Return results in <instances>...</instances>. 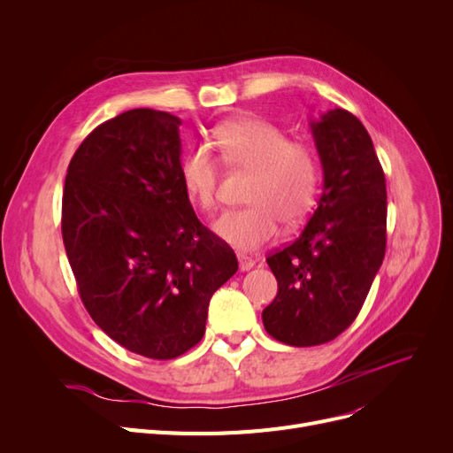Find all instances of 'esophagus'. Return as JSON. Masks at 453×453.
<instances>
[{"label": "esophagus", "mask_w": 453, "mask_h": 453, "mask_svg": "<svg viewBox=\"0 0 453 453\" xmlns=\"http://www.w3.org/2000/svg\"><path fill=\"white\" fill-rule=\"evenodd\" d=\"M255 266V260L253 258H250V257H239V268H241V272H250L251 268Z\"/></svg>", "instance_id": "obj_1"}]
</instances>
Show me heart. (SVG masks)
Here are the masks:
<instances>
[{"label":"heart","instance_id":"heart-1","mask_svg":"<svg viewBox=\"0 0 453 453\" xmlns=\"http://www.w3.org/2000/svg\"><path fill=\"white\" fill-rule=\"evenodd\" d=\"M220 159L231 169L251 171L248 207L226 211L212 229L233 250L250 253L273 241L279 222L299 224L311 212L321 178L316 149L290 141L287 130L265 119L242 117L222 125L217 134ZM185 193L196 207H217L220 165L207 147H196L181 161Z\"/></svg>","mask_w":453,"mask_h":453}]
</instances>
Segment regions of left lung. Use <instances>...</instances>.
<instances>
[{
    "label": "left lung",
    "mask_w": 453,
    "mask_h": 453,
    "mask_svg": "<svg viewBox=\"0 0 453 453\" xmlns=\"http://www.w3.org/2000/svg\"><path fill=\"white\" fill-rule=\"evenodd\" d=\"M323 193L297 239L272 255L279 292L268 334L292 347L332 342L360 314L386 255V176L358 117L336 108L311 123Z\"/></svg>",
    "instance_id": "obj_1"
}]
</instances>
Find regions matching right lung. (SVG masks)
<instances>
[{
    "label": "right lung",
    "instance_id": "add662e5",
    "mask_svg": "<svg viewBox=\"0 0 453 453\" xmlns=\"http://www.w3.org/2000/svg\"><path fill=\"white\" fill-rule=\"evenodd\" d=\"M180 119L135 108L99 125L67 166L62 239L91 319L130 352L173 360L205 332L239 263L181 181Z\"/></svg>",
    "mask_w": 453,
    "mask_h": 453
}]
</instances>
